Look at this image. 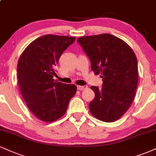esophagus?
<instances>
[{"label": "esophagus", "instance_id": "34e87169", "mask_svg": "<svg viewBox=\"0 0 156 156\" xmlns=\"http://www.w3.org/2000/svg\"><path fill=\"white\" fill-rule=\"evenodd\" d=\"M78 89L79 91H83V90L87 89V86H78Z\"/></svg>", "mask_w": 156, "mask_h": 156}]
</instances>
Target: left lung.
I'll list each match as a JSON object with an SVG mask.
<instances>
[{"label": "left lung", "mask_w": 156, "mask_h": 156, "mask_svg": "<svg viewBox=\"0 0 156 156\" xmlns=\"http://www.w3.org/2000/svg\"><path fill=\"white\" fill-rule=\"evenodd\" d=\"M91 61V70L100 74L101 89L91 86L94 99L89 103L93 116L104 122L119 119L134 100L138 84L137 59L124 41L110 34L78 38Z\"/></svg>", "instance_id": "8db88e82"}]
</instances>
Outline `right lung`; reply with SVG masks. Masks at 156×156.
<instances>
[{"label": "right lung", "instance_id": "obj_1", "mask_svg": "<svg viewBox=\"0 0 156 156\" xmlns=\"http://www.w3.org/2000/svg\"><path fill=\"white\" fill-rule=\"evenodd\" d=\"M75 41L76 37L45 35L31 42L20 55L19 87L27 108L41 121L50 123L62 117L76 94V85L53 78L59 57Z\"/></svg>", "mask_w": 156, "mask_h": 156}]
</instances>
